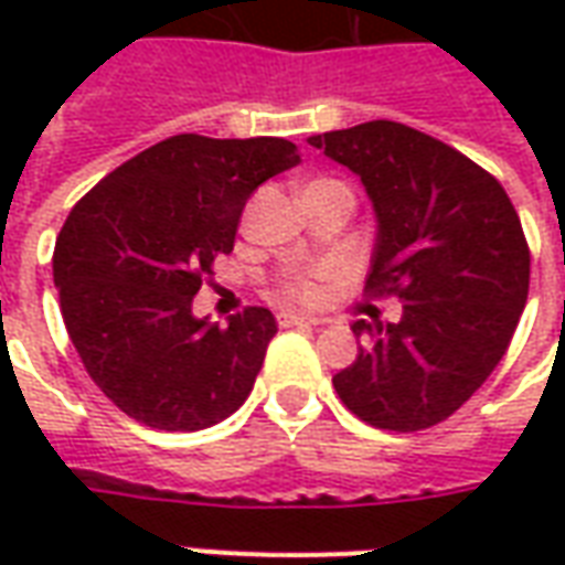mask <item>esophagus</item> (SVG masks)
Masks as SVG:
<instances>
[{
    "label": "esophagus",
    "instance_id": "34e87169",
    "mask_svg": "<svg viewBox=\"0 0 565 565\" xmlns=\"http://www.w3.org/2000/svg\"><path fill=\"white\" fill-rule=\"evenodd\" d=\"M278 323H281V327H320L323 320L311 318V315H296V311H284V315H278Z\"/></svg>",
    "mask_w": 565,
    "mask_h": 565
}]
</instances>
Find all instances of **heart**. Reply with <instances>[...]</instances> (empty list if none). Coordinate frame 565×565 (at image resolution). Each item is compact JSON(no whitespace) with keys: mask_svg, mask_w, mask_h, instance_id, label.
Masks as SVG:
<instances>
[{"mask_svg":"<svg viewBox=\"0 0 565 565\" xmlns=\"http://www.w3.org/2000/svg\"><path fill=\"white\" fill-rule=\"evenodd\" d=\"M320 275H323V271H320ZM284 294L290 296V299H302V302H306V299H315V294H318V284L311 281V278H296V281L287 284V290H284Z\"/></svg>","mask_w":565,"mask_h":565,"instance_id":"b5f03b06","label":"heart"}]
</instances>
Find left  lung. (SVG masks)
<instances>
[{"instance_id": "1", "label": "left lung", "mask_w": 565, "mask_h": 565, "mask_svg": "<svg viewBox=\"0 0 565 565\" xmlns=\"http://www.w3.org/2000/svg\"><path fill=\"white\" fill-rule=\"evenodd\" d=\"M363 181L379 233L366 290L399 323L354 320L332 387L360 420L415 433L450 417L505 354L530 290L521 217L493 174L426 132L369 120L308 139Z\"/></svg>"}]
</instances>
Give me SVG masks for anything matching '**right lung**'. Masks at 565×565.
<instances>
[{"instance_id": "add662e5", "label": "right lung", "mask_w": 565, "mask_h": 565, "mask_svg": "<svg viewBox=\"0 0 565 565\" xmlns=\"http://www.w3.org/2000/svg\"><path fill=\"white\" fill-rule=\"evenodd\" d=\"M294 141L172 136L105 174L72 209L54 247L68 339L96 387L132 420L196 433L254 391L271 335L269 308L226 327L193 315L211 263L230 254L242 209L294 169Z\"/></svg>"}]
</instances>
